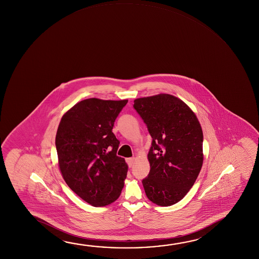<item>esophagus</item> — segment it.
<instances>
[{"label": "esophagus", "mask_w": 259, "mask_h": 259, "mask_svg": "<svg viewBox=\"0 0 259 259\" xmlns=\"http://www.w3.org/2000/svg\"><path fill=\"white\" fill-rule=\"evenodd\" d=\"M134 161H135V158H126V162H127L128 166L132 167L134 164Z\"/></svg>", "instance_id": "34e87169"}]
</instances>
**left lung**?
<instances>
[{
  "instance_id": "obj_1",
  "label": "left lung",
  "mask_w": 259,
  "mask_h": 259,
  "mask_svg": "<svg viewBox=\"0 0 259 259\" xmlns=\"http://www.w3.org/2000/svg\"><path fill=\"white\" fill-rule=\"evenodd\" d=\"M153 138L150 172L142 183L146 196L159 206H171L186 195L203 162V133L199 120L181 99L160 94L134 101Z\"/></svg>"
}]
</instances>
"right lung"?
<instances>
[{
	"mask_svg": "<svg viewBox=\"0 0 259 259\" xmlns=\"http://www.w3.org/2000/svg\"><path fill=\"white\" fill-rule=\"evenodd\" d=\"M128 100L89 98L62 116L56 149L64 180L85 202L103 207L118 199L128 166L116 155L113 127Z\"/></svg>",
	"mask_w": 259,
	"mask_h": 259,
	"instance_id": "obj_1",
	"label": "right lung"
}]
</instances>
